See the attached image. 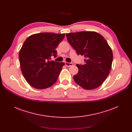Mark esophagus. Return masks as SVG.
<instances>
[{
	"instance_id": "esophagus-1",
	"label": "esophagus",
	"mask_w": 132,
	"mask_h": 132,
	"mask_svg": "<svg viewBox=\"0 0 132 132\" xmlns=\"http://www.w3.org/2000/svg\"><path fill=\"white\" fill-rule=\"evenodd\" d=\"M65 66L68 67H69L73 65V63H68V62H65Z\"/></svg>"
}]
</instances>
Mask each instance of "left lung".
Wrapping results in <instances>:
<instances>
[{
    "instance_id": "8db88e82",
    "label": "left lung",
    "mask_w": 132,
    "mask_h": 132,
    "mask_svg": "<svg viewBox=\"0 0 132 132\" xmlns=\"http://www.w3.org/2000/svg\"><path fill=\"white\" fill-rule=\"evenodd\" d=\"M67 40L78 55L84 56V64H78V73L73 77L78 85L86 90L97 88L109 74L112 52L102 36L93 31L66 34Z\"/></svg>"
}]
</instances>
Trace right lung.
Returning a JSON list of instances; mask_svg holds the SVG:
<instances>
[{"label":"right lung","instance_id":"1","mask_svg":"<svg viewBox=\"0 0 132 132\" xmlns=\"http://www.w3.org/2000/svg\"><path fill=\"white\" fill-rule=\"evenodd\" d=\"M65 35L44 32L28 37L19 52L22 73L26 81L35 89H44L56 82L64 63L50 60L56 58L55 48Z\"/></svg>","mask_w":132,"mask_h":132}]
</instances>
